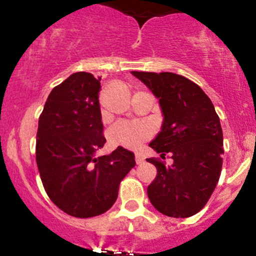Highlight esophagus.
Listing matches in <instances>:
<instances>
[{"mask_svg":"<svg viewBox=\"0 0 256 256\" xmlns=\"http://www.w3.org/2000/svg\"><path fill=\"white\" fill-rule=\"evenodd\" d=\"M144 160V158L142 154H135V161H136V164H142Z\"/></svg>","mask_w":256,"mask_h":256,"instance_id":"obj_1","label":"esophagus"}]
</instances>
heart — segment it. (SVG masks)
<instances>
[{
  "label": "heart",
  "mask_w": 256,
  "mask_h": 256,
  "mask_svg": "<svg viewBox=\"0 0 256 256\" xmlns=\"http://www.w3.org/2000/svg\"><path fill=\"white\" fill-rule=\"evenodd\" d=\"M152 130L147 124L138 121H118L109 130L110 141L115 144L135 148L151 138Z\"/></svg>",
  "instance_id": "b5f03b06"
}]
</instances>
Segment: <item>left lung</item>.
Instances as JSON below:
<instances>
[{"instance_id":"1","label":"left lung","mask_w":256,"mask_h":256,"mask_svg":"<svg viewBox=\"0 0 256 256\" xmlns=\"http://www.w3.org/2000/svg\"><path fill=\"white\" fill-rule=\"evenodd\" d=\"M154 92L164 122L150 147L174 164H154L157 176L147 187L150 202L160 213L187 218L200 210L210 198L220 176L223 131L210 99L196 82L174 73L131 72Z\"/></svg>"}]
</instances>
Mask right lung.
I'll use <instances>...</instances> for the list:
<instances>
[{
    "label": "right lung",
    "mask_w": 256,
    "mask_h": 256,
    "mask_svg": "<svg viewBox=\"0 0 256 256\" xmlns=\"http://www.w3.org/2000/svg\"><path fill=\"white\" fill-rule=\"evenodd\" d=\"M100 79L78 72L56 85L40 116L36 160L52 202L69 216L90 218L112 207L135 154L118 146L95 156L106 138L99 105Z\"/></svg>",
    "instance_id": "right-lung-1"
}]
</instances>
